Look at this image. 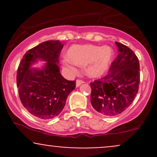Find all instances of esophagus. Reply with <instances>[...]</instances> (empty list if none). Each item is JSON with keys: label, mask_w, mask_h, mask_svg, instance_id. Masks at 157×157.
I'll return each instance as SVG.
<instances>
[{"label": "esophagus", "mask_w": 157, "mask_h": 157, "mask_svg": "<svg viewBox=\"0 0 157 157\" xmlns=\"http://www.w3.org/2000/svg\"><path fill=\"white\" fill-rule=\"evenodd\" d=\"M83 81L82 80H77V81H76V86L77 87H79V86H80L81 84H82L83 83Z\"/></svg>", "instance_id": "obj_1"}]
</instances>
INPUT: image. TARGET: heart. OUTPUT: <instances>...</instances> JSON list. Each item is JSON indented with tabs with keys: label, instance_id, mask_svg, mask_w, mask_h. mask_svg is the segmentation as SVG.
<instances>
[{
	"label": "heart",
	"instance_id": "obj_1",
	"mask_svg": "<svg viewBox=\"0 0 157 157\" xmlns=\"http://www.w3.org/2000/svg\"><path fill=\"white\" fill-rule=\"evenodd\" d=\"M114 52L109 46L94 45H74L68 49L63 65L68 71L74 72L75 68L71 63L85 66L86 75L92 78L102 76L109 70Z\"/></svg>",
	"mask_w": 157,
	"mask_h": 157
}]
</instances>
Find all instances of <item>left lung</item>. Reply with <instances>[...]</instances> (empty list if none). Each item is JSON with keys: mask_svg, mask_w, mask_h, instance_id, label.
I'll return each mask as SVG.
<instances>
[{"mask_svg": "<svg viewBox=\"0 0 157 157\" xmlns=\"http://www.w3.org/2000/svg\"><path fill=\"white\" fill-rule=\"evenodd\" d=\"M119 55L105 77L90 83L91 103L97 112L114 117L126 110L138 93L140 63L134 52L125 45L115 43Z\"/></svg>", "mask_w": 157, "mask_h": 157, "instance_id": "obj_1", "label": "left lung"}]
</instances>
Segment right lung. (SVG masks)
I'll return each instance as SVG.
<instances>
[{"label":"right lung","mask_w":157,"mask_h":157,"mask_svg":"<svg viewBox=\"0 0 157 157\" xmlns=\"http://www.w3.org/2000/svg\"><path fill=\"white\" fill-rule=\"evenodd\" d=\"M63 47L59 40L46 41L29 50L20 63L17 74L20 99L23 107L39 119L58 116L76 86L75 81L66 80L60 73L59 57ZM38 60L45 62L44 66L32 68Z\"/></svg>","instance_id":"obj_1"}]
</instances>
